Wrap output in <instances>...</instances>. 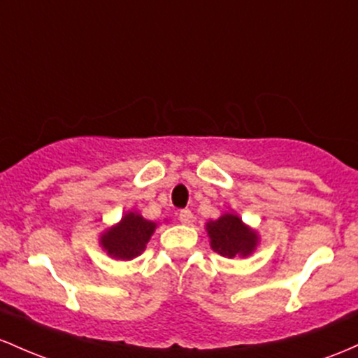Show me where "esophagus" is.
I'll return each mask as SVG.
<instances>
[{"instance_id":"34e87169","label":"esophagus","mask_w":358,"mask_h":358,"mask_svg":"<svg viewBox=\"0 0 358 358\" xmlns=\"http://www.w3.org/2000/svg\"><path fill=\"white\" fill-rule=\"evenodd\" d=\"M179 222L182 224H189L192 222V213L189 210H180L179 211Z\"/></svg>"}]
</instances>
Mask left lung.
<instances>
[{
	"label": "left lung",
	"instance_id": "8db88e82",
	"mask_svg": "<svg viewBox=\"0 0 358 358\" xmlns=\"http://www.w3.org/2000/svg\"><path fill=\"white\" fill-rule=\"evenodd\" d=\"M206 231L213 250L228 259L236 255H250L259 243L257 231L248 228L240 216L231 215V213H224L215 222H208Z\"/></svg>",
	"mask_w": 358,
	"mask_h": 358
}]
</instances>
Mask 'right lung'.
<instances>
[{"mask_svg": "<svg viewBox=\"0 0 358 358\" xmlns=\"http://www.w3.org/2000/svg\"><path fill=\"white\" fill-rule=\"evenodd\" d=\"M155 228L157 223L148 222L138 213L128 211L120 223L101 233L99 243L113 259L131 260L145 250Z\"/></svg>", "mask_w": 358, "mask_h": 358, "instance_id": "obj_1", "label": "right lung"}]
</instances>
